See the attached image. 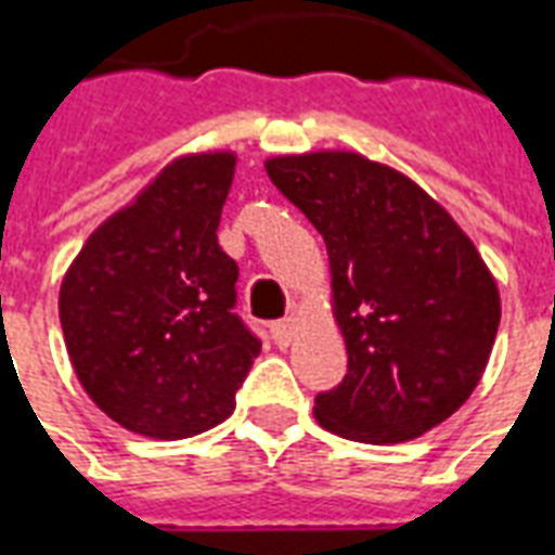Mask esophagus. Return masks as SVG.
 Returning a JSON list of instances; mask_svg holds the SVG:
<instances>
[{"mask_svg":"<svg viewBox=\"0 0 555 555\" xmlns=\"http://www.w3.org/2000/svg\"><path fill=\"white\" fill-rule=\"evenodd\" d=\"M270 335H273V340H276V347H288L291 340H294V335H297V323H294L291 318L276 320V323L270 326Z\"/></svg>","mask_w":555,"mask_h":555,"instance_id":"obj_1","label":"esophagus"}]
</instances>
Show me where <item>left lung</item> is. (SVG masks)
Listing matches in <instances>:
<instances>
[{"label":"left lung","instance_id":"8db88e82","mask_svg":"<svg viewBox=\"0 0 555 555\" xmlns=\"http://www.w3.org/2000/svg\"><path fill=\"white\" fill-rule=\"evenodd\" d=\"M326 241L347 376L314 397L323 429L412 441L474 393L500 326V294L470 237L433 196L356 152L264 164Z\"/></svg>","mask_w":555,"mask_h":555}]
</instances>
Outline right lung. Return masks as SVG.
<instances>
[{"mask_svg": "<svg viewBox=\"0 0 555 555\" xmlns=\"http://www.w3.org/2000/svg\"><path fill=\"white\" fill-rule=\"evenodd\" d=\"M232 176V152L176 158L61 282L76 376L129 433L176 441L223 424L261 352L235 314L237 264L217 244Z\"/></svg>", "mask_w": 555, "mask_h": 555, "instance_id": "obj_1", "label": "right lung"}]
</instances>
